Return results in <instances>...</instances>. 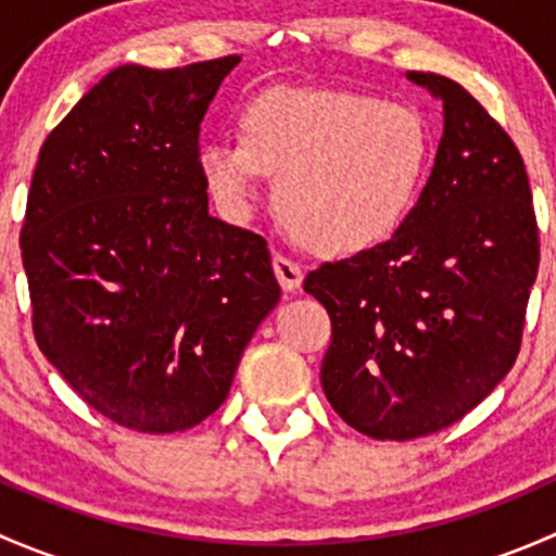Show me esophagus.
I'll return each instance as SVG.
<instances>
[{
  "label": "esophagus",
  "mask_w": 556,
  "mask_h": 556,
  "mask_svg": "<svg viewBox=\"0 0 556 556\" xmlns=\"http://www.w3.org/2000/svg\"><path fill=\"white\" fill-rule=\"evenodd\" d=\"M274 274H277L279 285H282L285 293H295L304 282V268L301 263H295L293 257L282 255V252H274Z\"/></svg>",
  "instance_id": "obj_1"
}]
</instances>
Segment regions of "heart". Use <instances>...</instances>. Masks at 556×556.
<instances>
[{
    "mask_svg": "<svg viewBox=\"0 0 556 556\" xmlns=\"http://www.w3.org/2000/svg\"><path fill=\"white\" fill-rule=\"evenodd\" d=\"M430 164V128L414 106L339 88H274L244 104L239 139H212L199 172L233 217L263 174L288 231L323 255H361L401 233Z\"/></svg>",
    "mask_w": 556,
    "mask_h": 556,
    "instance_id": "heart-1",
    "label": "heart"
}]
</instances>
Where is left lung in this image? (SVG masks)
<instances>
[{
	"instance_id": "left-lung-1",
	"label": "left lung",
	"mask_w": 556,
	"mask_h": 556,
	"mask_svg": "<svg viewBox=\"0 0 556 556\" xmlns=\"http://www.w3.org/2000/svg\"><path fill=\"white\" fill-rule=\"evenodd\" d=\"M406 77L444 102V137L412 217L387 244L304 279L333 328L325 397L379 441L450 428L501 384L519 355L541 257L511 137L450 77Z\"/></svg>"
}]
</instances>
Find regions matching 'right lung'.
Returning <instances> with one entry per match:
<instances>
[{
  "label": "right lung",
  "mask_w": 556,
  "mask_h": 556,
  "mask_svg": "<svg viewBox=\"0 0 556 556\" xmlns=\"http://www.w3.org/2000/svg\"><path fill=\"white\" fill-rule=\"evenodd\" d=\"M239 55L126 64L48 134L21 257L37 346L91 408L139 433L215 414L279 301L266 239L210 215L206 106Z\"/></svg>",
  "instance_id": "right-lung-1"
}]
</instances>
